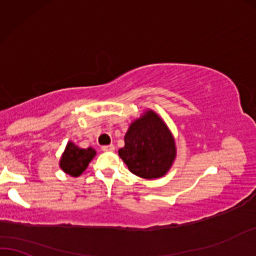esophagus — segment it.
Listing matches in <instances>:
<instances>
[{"label":"esophagus","instance_id":"esophagus-1","mask_svg":"<svg viewBox=\"0 0 256 256\" xmlns=\"http://www.w3.org/2000/svg\"><path fill=\"white\" fill-rule=\"evenodd\" d=\"M102 151H103V152H114V145L102 146Z\"/></svg>","mask_w":256,"mask_h":256}]
</instances>
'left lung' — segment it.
I'll return each instance as SVG.
<instances>
[{
	"label": "left lung",
	"mask_w": 256,
	"mask_h": 256,
	"mask_svg": "<svg viewBox=\"0 0 256 256\" xmlns=\"http://www.w3.org/2000/svg\"><path fill=\"white\" fill-rule=\"evenodd\" d=\"M125 146L118 154L134 174L144 179L165 176L176 156L174 138L153 110L145 111L128 126Z\"/></svg>",
	"instance_id": "1"
}]
</instances>
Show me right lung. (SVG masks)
<instances>
[{
  "instance_id": "add662e5",
  "label": "right lung",
  "mask_w": 256,
  "mask_h": 256,
  "mask_svg": "<svg viewBox=\"0 0 256 256\" xmlns=\"http://www.w3.org/2000/svg\"><path fill=\"white\" fill-rule=\"evenodd\" d=\"M96 156V151L92 148H80L72 142L66 144L62 156L60 160V168L66 174L71 176H80Z\"/></svg>"
}]
</instances>
